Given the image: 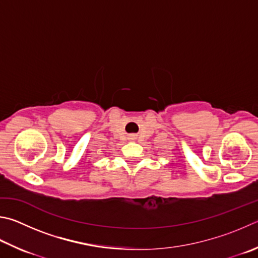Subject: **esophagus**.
Instances as JSON below:
<instances>
[{
    "label": "esophagus",
    "instance_id": "obj_1",
    "mask_svg": "<svg viewBox=\"0 0 258 258\" xmlns=\"http://www.w3.org/2000/svg\"><path fill=\"white\" fill-rule=\"evenodd\" d=\"M135 138H137V137H135V135H130V139L131 140H135Z\"/></svg>",
    "mask_w": 258,
    "mask_h": 258
}]
</instances>
